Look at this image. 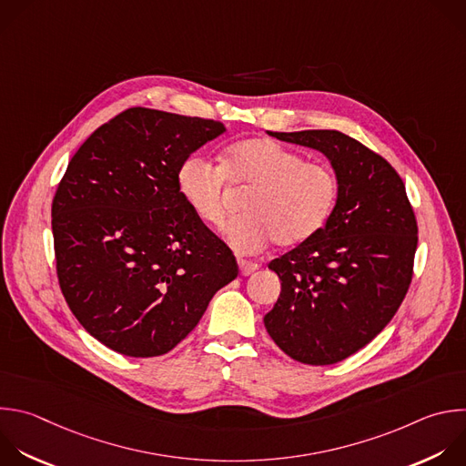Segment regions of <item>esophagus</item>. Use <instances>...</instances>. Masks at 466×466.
<instances>
[{
  "instance_id": "1",
  "label": "esophagus",
  "mask_w": 466,
  "mask_h": 466,
  "mask_svg": "<svg viewBox=\"0 0 466 466\" xmlns=\"http://www.w3.org/2000/svg\"><path fill=\"white\" fill-rule=\"evenodd\" d=\"M238 267H239L241 276H248V274H252L254 270H258V268H259V265H258V263L248 261V259H243V258H239V259H238Z\"/></svg>"
}]
</instances>
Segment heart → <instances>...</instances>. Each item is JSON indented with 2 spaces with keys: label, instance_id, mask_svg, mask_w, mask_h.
<instances>
[{
  "label": "heart",
  "instance_id": "b5f03b06",
  "mask_svg": "<svg viewBox=\"0 0 466 466\" xmlns=\"http://www.w3.org/2000/svg\"><path fill=\"white\" fill-rule=\"evenodd\" d=\"M227 183L250 190L243 218L227 227L228 243L245 254L270 241L296 247L311 239L326 227L340 196L339 176L329 165L305 161L301 153L265 137L228 146L221 167L188 157L177 172L181 198L210 227L225 221Z\"/></svg>",
  "mask_w": 466,
  "mask_h": 466
}]
</instances>
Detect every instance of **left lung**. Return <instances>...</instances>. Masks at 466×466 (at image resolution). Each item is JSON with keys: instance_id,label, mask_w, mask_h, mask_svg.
Segmentation results:
<instances>
[{"instance_id": "8db88e82", "label": "left lung", "mask_w": 466, "mask_h": 466, "mask_svg": "<svg viewBox=\"0 0 466 466\" xmlns=\"http://www.w3.org/2000/svg\"><path fill=\"white\" fill-rule=\"evenodd\" d=\"M267 133L324 153L340 196L317 236L268 263L281 292L263 322L290 359L335 364L370 344L402 303L417 248L415 214L393 167L353 137L335 129Z\"/></svg>"}]
</instances>
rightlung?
<instances>
[{
    "label": "right lung",
    "instance_id": "1",
    "mask_svg": "<svg viewBox=\"0 0 466 466\" xmlns=\"http://www.w3.org/2000/svg\"><path fill=\"white\" fill-rule=\"evenodd\" d=\"M227 127L131 107L78 147L53 199L56 272L84 329L126 357H159L238 276L230 248L177 188L183 161Z\"/></svg>",
    "mask_w": 466,
    "mask_h": 466
}]
</instances>
